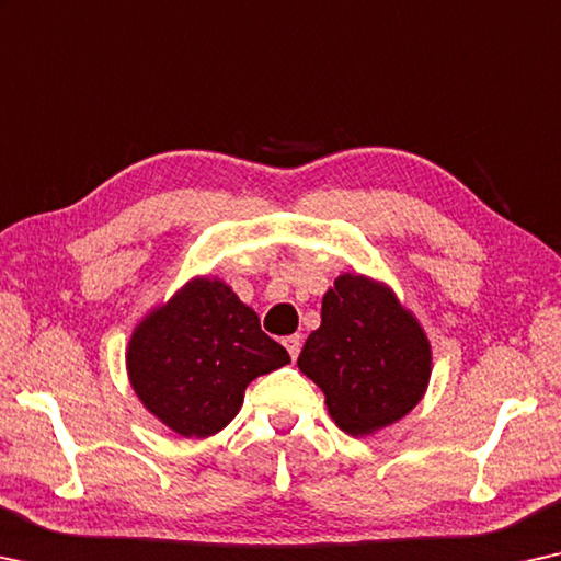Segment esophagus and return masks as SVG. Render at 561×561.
Segmentation results:
<instances>
[{
  "instance_id": "obj_1",
  "label": "esophagus",
  "mask_w": 561,
  "mask_h": 561,
  "mask_svg": "<svg viewBox=\"0 0 561 561\" xmlns=\"http://www.w3.org/2000/svg\"><path fill=\"white\" fill-rule=\"evenodd\" d=\"M300 343H304V339H300L298 333H296V335H288V339L283 341V346L288 348V353H290V358H293V360L298 358V353H300Z\"/></svg>"
}]
</instances>
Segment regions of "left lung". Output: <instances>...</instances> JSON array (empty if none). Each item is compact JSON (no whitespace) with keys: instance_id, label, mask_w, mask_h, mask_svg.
<instances>
[{"instance_id":"left-lung-1","label":"left lung","mask_w":561,"mask_h":561,"mask_svg":"<svg viewBox=\"0 0 561 561\" xmlns=\"http://www.w3.org/2000/svg\"><path fill=\"white\" fill-rule=\"evenodd\" d=\"M298 368L323 391L335 426L370 436L424 399L431 343L386 283L343 273L325 290L321 325L308 335Z\"/></svg>"}]
</instances>
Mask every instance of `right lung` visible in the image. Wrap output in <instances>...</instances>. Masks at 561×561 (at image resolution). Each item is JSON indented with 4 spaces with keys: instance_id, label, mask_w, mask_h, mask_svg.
Here are the masks:
<instances>
[{
    "instance_id": "obj_1",
    "label": "right lung",
    "mask_w": 561,
    "mask_h": 561,
    "mask_svg": "<svg viewBox=\"0 0 561 561\" xmlns=\"http://www.w3.org/2000/svg\"><path fill=\"white\" fill-rule=\"evenodd\" d=\"M125 360L154 419L185 438H205L238 416L253 378L290 356L226 280L197 275L135 325Z\"/></svg>"
}]
</instances>
